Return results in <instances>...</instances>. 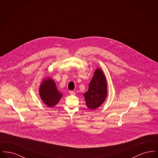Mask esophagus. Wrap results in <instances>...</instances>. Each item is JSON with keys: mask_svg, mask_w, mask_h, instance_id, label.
<instances>
[{"mask_svg": "<svg viewBox=\"0 0 158 158\" xmlns=\"http://www.w3.org/2000/svg\"><path fill=\"white\" fill-rule=\"evenodd\" d=\"M69 94L70 95H75V92L74 91H73V90H70L69 91Z\"/></svg>", "mask_w": 158, "mask_h": 158, "instance_id": "34e87169", "label": "esophagus"}]
</instances>
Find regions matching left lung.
Listing matches in <instances>:
<instances>
[{
	"mask_svg": "<svg viewBox=\"0 0 158 158\" xmlns=\"http://www.w3.org/2000/svg\"><path fill=\"white\" fill-rule=\"evenodd\" d=\"M106 94L105 76L100 69H97L89 83V89L83 94L86 104L90 110H95L102 104Z\"/></svg>",
	"mask_w": 158,
	"mask_h": 158,
	"instance_id": "1",
	"label": "left lung"
}]
</instances>
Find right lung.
I'll use <instances>...</instances> for the list:
<instances>
[{"mask_svg": "<svg viewBox=\"0 0 158 158\" xmlns=\"http://www.w3.org/2000/svg\"><path fill=\"white\" fill-rule=\"evenodd\" d=\"M40 95L45 105L53 107L56 105L62 95L56 88V83L51 79H46L40 86Z\"/></svg>", "mask_w": 158, "mask_h": 158, "instance_id": "right-lung-1", "label": "right lung"}]
</instances>
